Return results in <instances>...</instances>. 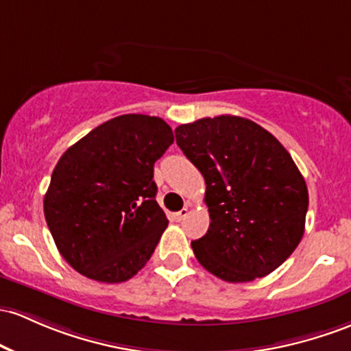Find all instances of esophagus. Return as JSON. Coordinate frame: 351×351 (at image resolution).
Segmentation results:
<instances>
[{
	"label": "esophagus",
	"mask_w": 351,
	"mask_h": 351,
	"mask_svg": "<svg viewBox=\"0 0 351 351\" xmlns=\"http://www.w3.org/2000/svg\"><path fill=\"white\" fill-rule=\"evenodd\" d=\"M186 215H188V208H183V210H180L178 213H175L173 217H175L176 221H182L183 218H186Z\"/></svg>",
	"instance_id": "1"
}]
</instances>
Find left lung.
<instances>
[{
  "instance_id": "obj_1",
  "label": "left lung",
  "mask_w": 351,
  "mask_h": 351,
  "mask_svg": "<svg viewBox=\"0 0 351 351\" xmlns=\"http://www.w3.org/2000/svg\"><path fill=\"white\" fill-rule=\"evenodd\" d=\"M175 134L206 183L210 228L191 241L199 265L230 283L278 268L302 241L308 210L290 153L255 121L232 114L180 125Z\"/></svg>"
}]
</instances>
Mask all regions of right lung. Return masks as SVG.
Listing matches in <instances>:
<instances>
[{"label":"right lung","mask_w":351,"mask_h":351,"mask_svg":"<svg viewBox=\"0 0 351 351\" xmlns=\"http://www.w3.org/2000/svg\"><path fill=\"white\" fill-rule=\"evenodd\" d=\"M173 140L161 118L121 114L63 153L45 195V218L76 271L121 283L145 267L168 226L153 167Z\"/></svg>","instance_id":"1"}]
</instances>
